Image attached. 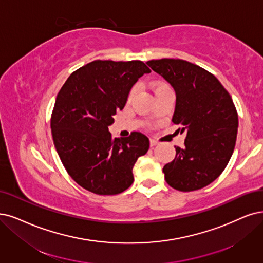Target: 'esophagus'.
Here are the masks:
<instances>
[{
  "label": "esophagus",
  "instance_id": "1",
  "mask_svg": "<svg viewBox=\"0 0 263 263\" xmlns=\"http://www.w3.org/2000/svg\"><path fill=\"white\" fill-rule=\"evenodd\" d=\"M149 143H151V146H155V145L158 144V142L156 140H154V139H151Z\"/></svg>",
  "mask_w": 263,
  "mask_h": 263
}]
</instances>
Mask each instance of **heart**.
<instances>
[{
	"label": "heart",
	"mask_w": 263,
	"mask_h": 263,
	"mask_svg": "<svg viewBox=\"0 0 263 263\" xmlns=\"http://www.w3.org/2000/svg\"><path fill=\"white\" fill-rule=\"evenodd\" d=\"M164 87H168L167 85H159L158 87H157V89H156V91H158V90H160V89H164ZM156 91H155V92H156ZM133 93H134V90H132L131 92H130V95H129V99H131V97H132V95H133Z\"/></svg>",
	"instance_id": "1"
}]
</instances>
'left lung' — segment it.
<instances>
[{"label": "left lung", "instance_id": "1", "mask_svg": "<svg viewBox=\"0 0 263 263\" xmlns=\"http://www.w3.org/2000/svg\"><path fill=\"white\" fill-rule=\"evenodd\" d=\"M176 92L172 122L185 132L184 147L163 167L173 189L191 192L205 187L226 169L233 152L238 116L232 97L203 68L183 60L162 58L146 63Z\"/></svg>", "mask_w": 263, "mask_h": 263}]
</instances>
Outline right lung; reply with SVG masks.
<instances>
[{
    "label": "right lung",
    "mask_w": 263,
    "mask_h": 263,
    "mask_svg": "<svg viewBox=\"0 0 263 263\" xmlns=\"http://www.w3.org/2000/svg\"><path fill=\"white\" fill-rule=\"evenodd\" d=\"M149 72L141 61H94L72 72L58 92L51 119L54 145L83 189L116 195L133 183V166L147 153L149 140L141 132L114 139L108 126L132 86Z\"/></svg>",
    "instance_id": "right-lung-1"
}]
</instances>
